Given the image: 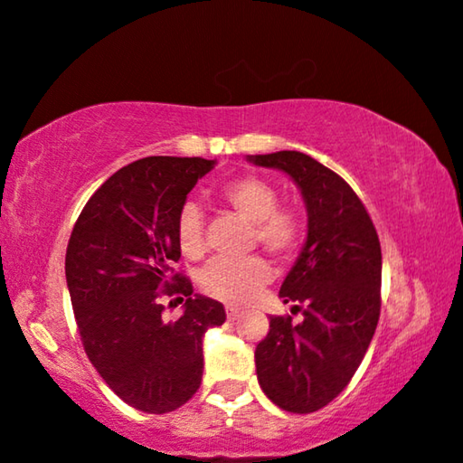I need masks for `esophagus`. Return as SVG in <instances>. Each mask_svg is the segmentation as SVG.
<instances>
[{
    "instance_id": "esophagus-1",
    "label": "esophagus",
    "mask_w": 463,
    "mask_h": 463,
    "mask_svg": "<svg viewBox=\"0 0 463 463\" xmlns=\"http://www.w3.org/2000/svg\"><path fill=\"white\" fill-rule=\"evenodd\" d=\"M239 317H241V310L232 308V307H226V318H229L231 323H234V320H237Z\"/></svg>"
}]
</instances>
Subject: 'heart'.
Returning <instances> with one entry per match:
<instances>
[{
	"mask_svg": "<svg viewBox=\"0 0 463 463\" xmlns=\"http://www.w3.org/2000/svg\"><path fill=\"white\" fill-rule=\"evenodd\" d=\"M218 200L234 214L253 226V242L278 260H288L302 241L304 222L294 208L278 206V190L268 179L245 175L226 182ZM177 245L187 260L203 255V218L198 206L187 203L177 218ZM271 279V269L261 257L242 261L216 260L202 269L198 284L203 294L226 304H242L253 298Z\"/></svg>",
	"mask_w": 463,
	"mask_h": 463,
	"instance_id": "b5f03b06",
	"label": "heart"
}]
</instances>
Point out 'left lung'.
I'll return each mask as SVG.
<instances>
[{"mask_svg":"<svg viewBox=\"0 0 463 463\" xmlns=\"http://www.w3.org/2000/svg\"><path fill=\"white\" fill-rule=\"evenodd\" d=\"M247 161L292 179L308 214L307 241L279 288L302 320L269 317L255 349L257 380L279 409L315 412L354 378L378 326L380 239L349 184L310 155L278 151Z\"/></svg>","mask_w":463,"mask_h":463,"instance_id":"1","label":"left lung"}]
</instances>
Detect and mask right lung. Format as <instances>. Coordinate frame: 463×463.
Returning a JSON list of instances; mask_svg holds the SVG:
<instances>
[{
    "mask_svg": "<svg viewBox=\"0 0 463 463\" xmlns=\"http://www.w3.org/2000/svg\"><path fill=\"white\" fill-rule=\"evenodd\" d=\"M216 161L145 156L106 179L75 222L65 257L85 354L104 382L132 409L163 414L198 392L203 333L226 312L194 294L179 261L177 218L187 194ZM184 302L177 321L162 317L160 288Z\"/></svg>",
    "mask_w": 463,
    "mask_h": 463,
    "instance_id": "1",
    "label": "right lung"
}]
</instances>
